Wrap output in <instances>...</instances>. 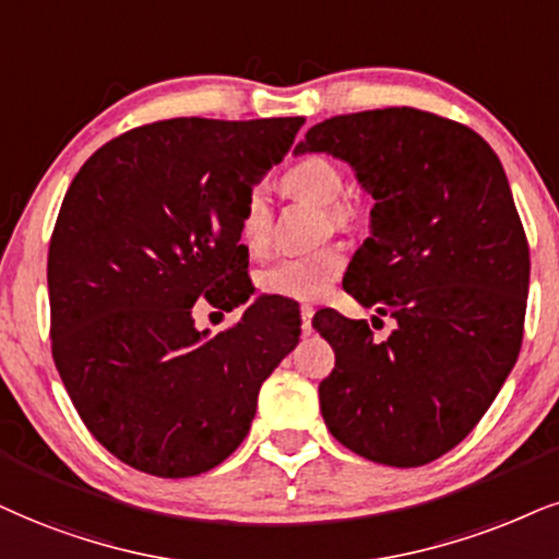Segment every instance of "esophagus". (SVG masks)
I'll use <instances>...</instances> for the list:
<instances>
[{"instance_id":"34e87169","label":"esophagus","mask_w":559,"mask_h":559,"mask_svg":"<svg viewBox=\"0 0 559 559\" xmlns=\"http://www.w3.org/2000/svg\"><path fill=\"white\" fill-rule=\"evenodd\" d=\"M300 326H302V334H311L313 332V329H311V321H313V308L311 306H302L300 308Z\"/></svg>"}]
</instances>
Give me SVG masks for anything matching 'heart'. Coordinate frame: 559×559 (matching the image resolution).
Listing matches in <instances>:
<instances>
[{
  "label": "heart",
  "instance_id": "1",
  "mask_svg": "<svg viewBox=\"0 0 559 559\" xmlns=\"http://www.w3.org/2000/svg\"><path fill=\"white\" fill-rule=\"evenodd\" d=\"M287 191L308 202L329 206V219L334 225L347 227L357 219V204L344 197V174L326 155H306L287 170ZM272 236V210H269L266 191L257 186L248 191L243 212H240L238 238L246 251L261 253ZM347 264V257L340 246H321L316 251L285 257L264 269L259 277V287L266 295L285 300H319L329 293V287L340 280Z\"/></svg>",
  "mask_w": 559,
  "mask_h": 559
}]
</instances>
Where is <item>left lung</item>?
<instances>
[{
    "instance_id": "left-lung-1",
    "label": "left lung",
    "mask_w": 559,
    "mask_h": 559,
    "mask_svg": "<svg viewBox=\"0 0 559 559\" xmlns=\"http://www.w3.org/2000/svg\"><path fill=\"white\" fill-rule=\"evenodd\" d=\"M295 153L342 157L376 199L344 290L396 319L376 342L365 321L316 313L336 355L323 423L376 464H430L469 436L521 353L532 261L506 170L474 129L406 106L332 116Z\"/></svg>"
}]
</instances>
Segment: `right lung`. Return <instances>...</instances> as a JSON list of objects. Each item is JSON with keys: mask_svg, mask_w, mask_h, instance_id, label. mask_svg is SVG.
Masks as SVG:
<instances>
[{"mask_svg": "<svg viewBox=\"0 0 559 559\" xmlns=\"http://www.w3.org/2000/svg\"><path fill=\"white\" fill-rule=\"evenodd\" d=\"M302 123H144L69 186L48 246L51 355L82 423L123 464L165 479L215 469L298 344L300 319L272 298L215 336L197 332L191 308L248 300L240 212Z\"/></svg>", "mask_w": 559, "mask_h": 559, "instance_id": "1", "label": "right lung"}]
</instances>
